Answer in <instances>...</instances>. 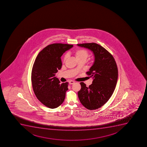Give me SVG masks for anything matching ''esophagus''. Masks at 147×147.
I'll list each match as a JSON object with an SVG mask.
<instances>
[{
	"instance_id": "1",
	"label": "esophagus",
	"mask_w": 147,
	"mask_h": 147,
	"mask_svg": "<svg viewBox=\"0 0 147 147\" xmlns=\"http://www.w3.org/2000/svg\"><path fill=\"white\" fill-rule=\"evenodd\" d=\"M74 83H75V82L73 80H70L69 82V84H73Z\"/></svg>"
}]
</instances>
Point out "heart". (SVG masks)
Returning <instances> with one entry per match:
<instances>
[{
    "instance_id": "obj_1",
    "label": "heart",
    "mask_w": 147,
    "mask_h": 147,
    "mask_svg": "<svg viewBox=\"0 0 147 147\" xmlns=\"http://www.w3.org/2000/svg\"><path fill=\"white\" fill-rule=\"evenodd\" d=\"M74 54L77 60L78 61L82 60V61L85 62L88 57V51H87V50L83 49H77V50L74 51ZM67 54L64 56V61L67 59Z\"/></svg>"
}]
</instances>
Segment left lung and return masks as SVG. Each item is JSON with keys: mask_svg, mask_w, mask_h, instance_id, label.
I'll list each match as a JSON object with an SVG mask.
<instances>
[{"mask_svg": "<svg viewBox=\"0 0 147 147\" xmlns=\"http://www.w3.org/2000/svg\"><path fill=\"white\" fill-rule=\"evenodd\" d=\"M78 46L90 50L94 62L87 74L93 79L92 84L86 87L80 82L78 91L80 101L88 110H96L105 105L111 97L117 82L118 70L115 59L110 53L96 43L78 44Z\"/></svg>", "mask_w": 147, "mask_h": 147, "instance_id": "obj_1", "label": "left lung"}]
</instances>
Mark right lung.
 Wrapping results in <instances>:
<instances>
[{
  "label": "right lung",
  "mask_w": 147,
  "mask_h": 147,
  "mask_svg": "<svg viewBox=\"0 0 147 147\" xmlns=\"http://www.w3.org/2000/svg\"><path fill=\"white\" fill-rule=\"evenodd\" d=\"M73 47L67 44L49 45L36 57L31 73L32 87L37 98L47 107H58L65 98L68 83H60L55 75L62 65L61 57Z\"/></svg>",
  "instance_id": "1"
}]
</instances>
